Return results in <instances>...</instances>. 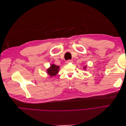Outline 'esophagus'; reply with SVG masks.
<instances>
[{
  "label": "esophagus",
  "instance_id": "1",
  "mask_svg": "<svg viewBox=\"0 0 126 126\" xmlns=\"http://www.w3.org/2000/svg\"><path fill=\"white\" fill-rule=\"evenodd\" d=\"M71 62H72V60H67V62H66L67 63H71Z\"/></svg>",
  "mask_w": 126,
  "mask_h": 126
}]
</instances>
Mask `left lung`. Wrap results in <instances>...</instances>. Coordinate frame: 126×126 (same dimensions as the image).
<instances>
[{
  "mask_svg": "<svg viewBox=\"0 0 126 126\" xmlns=\"http://www.w3.org/2000/svg\"><path fill=\"white\" fill-rule=\"evenodd\" d=\"M85 68H86V67H85Z\"/></svg>",
  "mask_w": 126,
  "mask_h": 126,
  "instance_id": "obj_1",
  "label": "left lung"
}]
</instances>
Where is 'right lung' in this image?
<instances>
[{
  "label": "right lung",
  "mask_w": 126,
  "mask_h": 126,
  "mask_svg": "<svg viewBox=\"0 0 126 126\" xmlns=\"http://www.w3.org/2000/svg\"><path fill=\"white\" fill-rule=\"evenodd\" d=\"M59 67L56 66L55 64H52L51 67L47 70L48 74H49V75H50L51 77H53V76H56V74L58 73L59 71Z\"/></svg>",
  "instance_id": "obj_1"
}]
</instances>
